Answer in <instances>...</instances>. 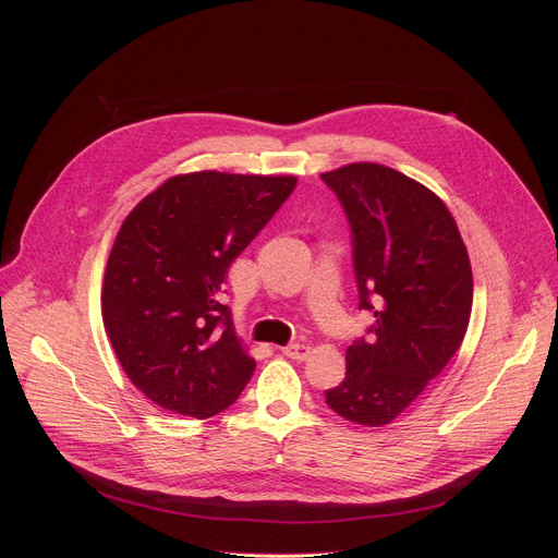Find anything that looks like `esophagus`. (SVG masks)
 <instances>
[{"label": "esophagus", "mask_w": 558, "mask_h": 558, "mask_svg": "<svg viewBox=\"0 0 558 558\" xmlns=\"http://www.w3.org/2000/svg\"><path fill=\"white\" fill-rule=\"evenodd\" d=\"M282 355L289 357V360L303 362L310 355V345H305V343H289V345L282 348Z\"/></svg>", "instance_id": "obj_1"}]
</instances>
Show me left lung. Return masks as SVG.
Instances as JSON below:
<instances>
[{
	"label": "left lung",
	"instance_id": "8db88e82",
	"mask_svg": "<svg viewBox=\"0 0 558 558\" xmlns=\"http://www.w3.org/2000/svg\"><path fill=\"white\" fill-rule=\"evenodd\" d=\"M350 226L360 310L371 337L345 350V377L326 391L335 414L377 427L398 418L459 350L473 271L444 205L404 173L355 162L320 175Z\"/></svg>",
	"mask_w": 558,
	"mask_h": 558
}]
</instances>
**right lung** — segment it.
<instances>
[{
	"instance_id": "right-lung-1",
	"label": "right lung",
	"mask_w": 558,
	"mask_h": 558,
	"mask_svg": "<svg viewBox=\"0 0 558 558\" xmlns=\"http://www.w3.org/2000/svg\"><path fill=\"white\" fill-rule=\"evenodd\" d=\"M294 187V175H173L122 223L104 326L131 383L167 412L210 418L248 385L255 360L219 303L221 284Z\"/></svg>"
}]
</instances>
